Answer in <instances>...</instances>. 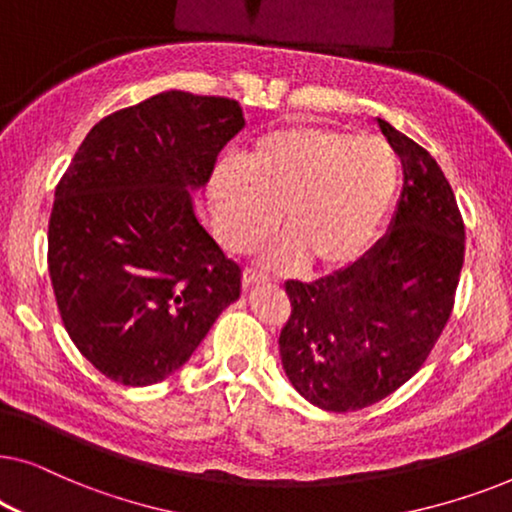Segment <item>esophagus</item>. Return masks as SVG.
I'll return each instance as SVG.
<instances>
[{
  "instance_id": "1",
  "label": "esophagus",
  "mask_w": 512,
  "mask_h": 512,
  "mask_svg": "<svg viewBox=\"0 0 512 512\" xmlns=\"http://www.w3.org/2000/svg\"><path fill=\"white\" fill-rule=\"evenodd\" d=\"M265 279H268V277H263L261 272L254 270V268H247L242 272V286H244V289H249V286H254L258 282H265Z\"/></svg>"
}]
</instances>
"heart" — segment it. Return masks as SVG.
Returning a JSON list of instances; mask_svg holds the SVG:
<instances>
[{"label":"heart","mask_w":512,"mask_h":512,"mask_svg":"<svg viewBox=\"0 0 512 512\" xmlns=\"http://www.w3.org/2000/svg\"><path fill=\"white\" fill-rule=\"evenodd\" d=\"M396 184V156L380 139L319 125L282 128L258 139L244 167L214 172L216 228L228 249L244 251L275 228L279 212L284 235L268 263L335 268L368 247Z\"/></svg>","instance_id":"1"}]
</instances>
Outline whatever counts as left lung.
I'll return each instance as SVG.
<instances>
[{"mask_svg": "<svg viewBox=\"0 0 512 512\" xmlns=\"http://www.w3.org/2000/svg\"><path fill=\"white\" fill-rule=\"evenodd\" d=\"M377 123L403 165L389 233L338 275L286 282L282 366L298 394L328 412L368 408L424 366L450 321L464 265V219L450 181L424 146Z\"/></svg>", "mask_w": 512, "mask_h": 512, "instance_id": "left-lung-1", "label": "left lung"}]
</instances>
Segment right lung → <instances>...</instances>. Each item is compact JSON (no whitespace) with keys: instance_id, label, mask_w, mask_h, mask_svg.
<instances>
[{"instance_id":"obj_1","label":"right lung","mask_w":512,"mask_h":512,"mask_svg":"<svg viewBox=\"0 0 512 512\" xmlns=\"http://www.w3.org/2000/svg\"><path fill=\"white\" fill-rule=\"evenodd\" d=\"M242 128L230 97L167 90L102 118L55 186V303L76 349L109 380L170 377L240 298V265L200 226L188 188L207 184Z\"/></svg>"}]
</instances>
